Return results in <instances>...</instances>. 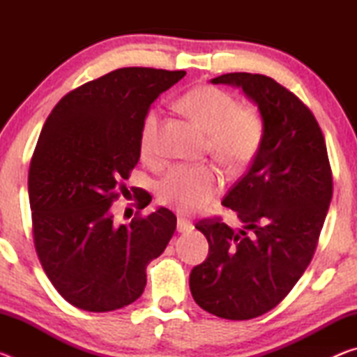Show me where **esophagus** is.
Segmentation results:
<instances>
[{"label": "esophagus", "instance_id": "obj_1", "mask_svg": "<svg viewBox=\"0 0 357 357\" xmlns=\"http://www.w3.org/2000/svg\"><path fill=\"white\" fill-rule=\"evenodd\" d=\"M192 229H193L192 222L183 219V217H179V219H178V231L179 233H189V231H192Z\"/></svg>", "mask_w": 357, "mask_h": 357}]
</instances>
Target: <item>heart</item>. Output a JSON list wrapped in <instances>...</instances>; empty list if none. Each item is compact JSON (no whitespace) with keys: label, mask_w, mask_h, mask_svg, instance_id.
Segmentation results:
<instances>
[{"label":"heart","mask_w":357,"mask_h":357,"mask_svg":"<svg viewBox=\"0 0 357 357\" xmlns=\"http://www.w3.org/2000/svg\"><path fill=\"white\" fill-rule=\"evenodd\" d=\"M179 110L206 134V149L229 173H239L255 159L264 138V118L258 108L239 105L233 94L202 84L178 99ZM160 110L144 113L140 126V151L151 157L157 151ZM222 189L219 172L211 165H176L157 185L162 204L184 214L198 213L214 202Z\"/></svg>","instance_id":"obj_1"}]
</instances>
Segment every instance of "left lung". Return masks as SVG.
I'll return each mask as SVG.
<instances>
[{"instance_id": "1", "label": "left lung", "mask_w": 357, "mask_h": 357, "mask_svg": "<svg viewBox=\"0 0 357 357\" xmlns=\"http://www.w3.org/2000/svg\"><path fill=\"white\" fill-rule=\"evenodd\" d=\"M211 82L243 88L263 114L264 138L222 202L243 228L234 231L222 217L195 225L209 255L192 269L190 291L215 317L250 319L280 304L312 261L332 198V170L321 128L298 96L247 72Z\"/></svg>"}]
</instances>
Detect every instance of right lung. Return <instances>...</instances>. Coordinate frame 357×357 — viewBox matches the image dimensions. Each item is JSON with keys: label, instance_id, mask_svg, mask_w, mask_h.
Here are the masks:
<instances>
[{"label": "right lung", "instance_id": "right-lung-1", "mask_svg": "<svg viewBox=\"0 0 357 357\" xmlns=\"http://www.w3.org/2000/svg\"><path fill=\"white\" fill-rule=\"evenodd\" d=\"M184 70L123 68L72 89L48 114L28 173L33 239L42 269L77 309L112 312L140 298L146 266L176 229V215H148L137 197L129 223L112 204L140 159V126L160 93ZM124 193V192H123Z\"/></svg>", "mask_w": 357, "mask_h": 357}]
</instances>
